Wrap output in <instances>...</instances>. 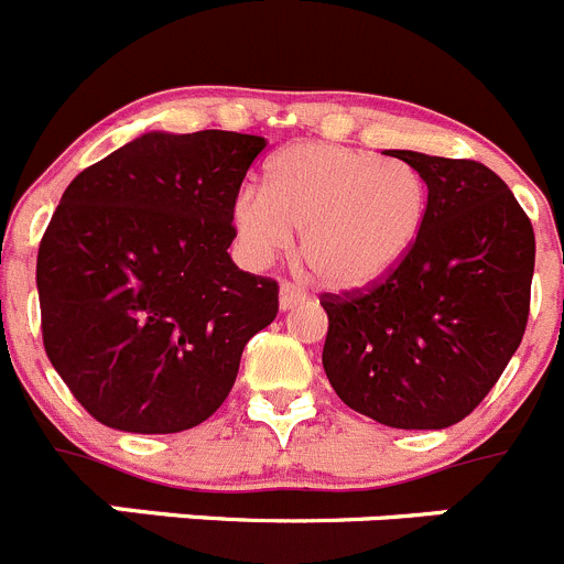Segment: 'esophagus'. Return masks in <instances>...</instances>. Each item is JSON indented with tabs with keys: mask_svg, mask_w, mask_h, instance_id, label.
I'll list each match as a JSON object with an SVG mask.
<instances>
[{
	"mask_svg": "<svg viewBox=\"0 0 564 564\" xmlns=\"http://www.w3.org/2000/svg\"><path fill=\"white\" fill-rule=\"evenodd\" d=\"M300 303H306V292L297 286V283H281V308L289 312V308L300 306Z\"/></svg>",
	"mask_w": 564,
	"mask_h": 564,
	"instance_id": "34e87169",
	"label": "esophagus"
}]
</instances>
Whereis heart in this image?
<instances>
[{"mask_svg":"<svg viewBox=\"0 0 564 564\" xmlns=\"http://www.w3.org/2000/svg\"><path fill=\"white\" fill-rule=\"evenodd\" d=\"M423 214L425 183L412 163L325 141L278 152L267 166V192L241 186L230 205L247 264H272L300 234L308 270L345 289L401 264Z\"/></svg>","mask_w":564,"mask_h":564,"instance_id":"b5f03b06","label":"heart"}]
</instances>
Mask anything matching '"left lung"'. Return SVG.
Segmentation results:
<instances>
[{
    "mask_svg": "<svg viewBox=\"0 0 564 564\" xmlns=\"http://www.w3.org/2000/svg\"><path fill=\"white\" fill-rule=\"evenodd\" d=\"M429 186L417 241L370 286L323 294V367L354 412L392 429L465 420L523 339L534 275V228L484 163L412 150Z\"/></svg>",
    "mask_w": 564,
    "mask_h": 564,
    "instance_id": "obj_1",
    "label": "left lung"
}]
</instances>
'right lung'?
Masks as SVG:
<instances>
[{
  "label": "right lung",
  "mask_w": 564,
  "mask_h": 564,
  "mask_svg": "<svg viewBox=\"0 0 564 564\" xmlns=\"http://www.w3.org/2000/svg\"><path fill=\"white\" fill-rule=\"evenodd\" d=\"M267 141L144 133L83 170L39 247L52 367L108 429L175 434L228 398L278 281L230 261V205Z\"/></svg>",
  "instance_id": "add662e5"
}]
</instances>
